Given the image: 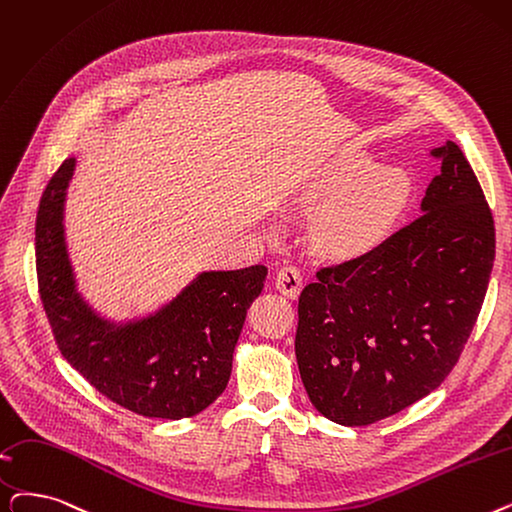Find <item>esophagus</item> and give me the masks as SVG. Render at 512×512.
Here are the masks:
<instances>
[{"label": "esophagus", "mask_w": 512, "mask_h": 512, "mask_svg": "<svg viewBox=\"0 0 512 512\" xmlns=\"http://www.w3.org/2000/svg\"><path fill=\"white\" fill-rule=\"evenodd\" d=\"M303 284V276L301 270L293 263H284L282 268L276 272V286L282 295H286L288 299H295L301 291Z\"/></svg>", "instance_id": "34e87169"}]
</instances>
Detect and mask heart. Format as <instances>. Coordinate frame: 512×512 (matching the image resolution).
<instances>
[{
    "instance_id": "obj_1",
    "label": "heart",
    "mask_w": 512,
    "mask_h": 512,
    "mask_svg": "<svg viewBox=\"0 0 512 512\" xmlns=\"http://www.w3.org/2000/svg\"><path fill=\"white\" fill-rule=\"evenodd\" d=\"M366 154H349L326 167L303 192V205L320 207L318 247L330 255H364L391 234L408 201V180L391 167L374 169Z\"/></svg>"
}]
</instances>
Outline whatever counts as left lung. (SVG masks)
I'll return each mask as SVG.
<instances>
[{"instance_id":"left-lung-1","label":"left lung","mask_w":512,"mask_h":512,"mask_svg":"<svg viewBox=\"0 0 512 512\" xmlns=\"http://www.w3.org/2000/svg\"><path fill=\"white\" fill-rule=\"evenodd\" d=\"M412 224L379 247L324 265L299 297L295 353L309 402L364 427L437 389L481 311L496 257L490 205L454 142Z\"/></svg>"}]
</instances>
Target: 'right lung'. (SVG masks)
<instances>
[{
    "instance_id": "add662e5",
    "label": "right lung",
    "mask_w": 512,
    "mask_h": 512,
    "mask_svg": "<svg viewBox=\"0 0 512 512\" xmlns=\"http://www.w3.org/2000/svg\"><path fill=\"white\" fill-rule=\"evenodd\" d=\"M75 159H66L41 194L35 221L39 297L64 360L110 402L148 418L180 420L224 393L232 355L261 295L268 268L203 272L148 318L113 324L77 293L64 244V196Z\"/></svg>"
}]
</instances>
